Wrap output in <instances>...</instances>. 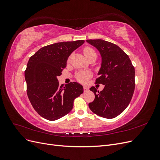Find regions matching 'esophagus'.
Instances as JSON below:
<instances>
[{
    "label": "esophagus",
    "mask_w": 160,
    "mask_h": 160,
    "mask_svg": "<svg viewBox=\"0 0 160 160\" xmlns=\"http://www.w3.org/2000/svg\"><path fill=\"white\" fill-rule=\"evenodd\" d=\"M83 89H84V91H85V92H86L87 91H88V89H89L88 87H87V86H83Z\"/></svg>",
    "instance_id": "esophagus-1"
}]
</instances>
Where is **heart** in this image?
I'll use <instances>...</instances> for the list:
<instances>
[{
	"mask_svg": "<svg viewBox=\"0 0 160 160\" xmlns=\"http://www.w3.org/2000/svg\"><path fill=\"white\" fill-rule=\"evenodd\" d=\"M83 54L85 55L87 59H89L91 56L96 55V52L93 49H92V48L89 47H86L83 49ZM91 73L90 72L83 71V72H78V73L76 75L75 77L77 81L81 82V83H85V82L88 80L89 77H91Z\"/></svg>",
	"mask_w": 160,
	"mask_h": 160,
	"instance_id": "obj_1",
	"label": "heart"
}]
</instances>
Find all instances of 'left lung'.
<instances>
[{
    "mask_svg": "<svg viewBox=\"0 0 160 160\" xmlns=\"http://www.w3.org/2000/svg\"><path fill=\"white\" fill-rule=\"evenodd\" d=\"M87 42L101 53L102 63L95 83L105 85L101 91L95 87L90 88L95 99L89 103V107L101 117L114 118L127 108L132 100L135 85L134 67L129 56L113 43L101 39Z\"/></svg>",
    "mask_w": 160,
    "mask_h": 160,
    "instance_id": "obj_1",
    "label": "left lung"
}]
</instances>
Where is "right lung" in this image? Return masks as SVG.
I'll use <instances>...</instances> for the list:
<instances>
[{"label": "right lung", "instance_id": "1", "mask_svg": "<svg viewBox=\"0 0 160 160\" xmlns=\"http://www.w3.org/2000/svg\"><path fill=\"white\" fill-rule=\"evenodd\" d=\"M84 40L57 42L42 47L30 57L25 71L27 93L37 113L55 121L69 113L75 99L83 93V86L71 82L60 86L57 77L62 74L69 55Z\"/></svg>", "mask_w": 160, "mask_h": 160}]
</instances>
